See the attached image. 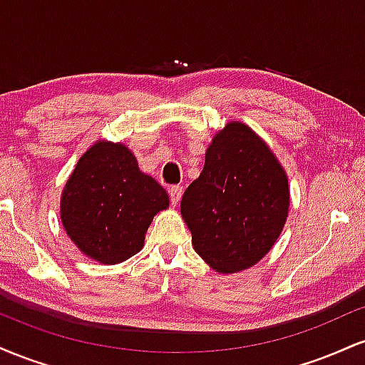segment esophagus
<instances>
[{
    "mask_svg": "<svg viewBox=\"0 0 365 365\" xmlns=\"http://www.w3.org/2000/svg\"><path fill=\"white\" fill-rule=\"evenodd\" d=\"M183 195V187L182 185H173L170 188V199H171V204L173 206H177L180 202V199H182Z\"/></svg>",
    "mask_w": 365,
    "mask_h": 365,
    "instance_id": "esophagus-1",
    "label": "esophagus"
}]
</instances>
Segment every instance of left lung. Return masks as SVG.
<instances>
[{
	"label": "left lung",
	"instance_id": "obj_1",
	"mask_svg": "<svg viewBox=\"0 0 365 365\" xmlns=\"http://www.w3.org/2000/svg\"><path fill=\"white\" fill-rule=\"evenodd\" d=\"M290 207L287 171L249 125L228 121L206 150L180 211L192 245L209 267L233 274L273 249Z\"/></svg>",
	"mask_w": 365,
	"mask_h": 365
}]
</instances>
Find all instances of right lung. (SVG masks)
<instances>
[{
    "mask_svg": "<svg viewBox=\"0 0 365 365\" xmlns=\"http://www.w3.org/2000/svg\"><path fill=\"white\" fill-rule=\"evenodd\" d=\"M168 206L165 188L142 173L127 145L98 140L63 187L60 217L83 255L110 266L142 250L153 217Z\"/></svg>",
    "mask_w": 365,
    "mask_h": 365,
    "instance_id": "obj_1",
    "label": "right lung"
}]
</instances>
